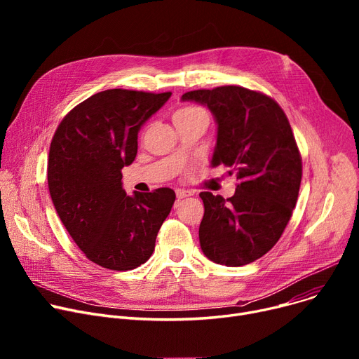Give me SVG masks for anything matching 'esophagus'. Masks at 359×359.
Masks as SVG:
<instances>
[{
	"instance_id": "34e87169",
	"label": "esophagus",
	"mask_w": 359,
	"mask_h": 359,
	"mask_svg": "<svg viewBox=\"0 0 359 359\" xmlns=\"http://www.w3.org/2000/svg\"><path fill=\"white\" fill-rule=\"evenodd\" d=\"M194 194L191 192V191H184V189H177L176 191V196H177V199L180 201V199H184V198H189V196H192Z\"/></svg>"
}]
</instances>
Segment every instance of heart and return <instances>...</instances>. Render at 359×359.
<instances>
[{
    "label": "heart",
    "mask_w": 359,
    "mask_h": 359,
    "mask_svg": "<svg viewBox=\"0 0 359 359\" xmlns=\"http://www.w3.org/2000/svg\"><path fill=\"white\" fill-rule=\"evenodd\" d=\"M175 115L177 116H191V115H205L206 113L201 109V107H196V106H187V107H183L180 110H177Z\"/></svg>",
    "instance_id": "heart-1"
}]
</instances>
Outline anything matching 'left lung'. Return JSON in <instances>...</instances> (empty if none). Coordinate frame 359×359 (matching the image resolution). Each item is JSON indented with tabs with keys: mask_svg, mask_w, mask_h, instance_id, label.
<instances>
[{
	"mask_svg": "<svg viewBox=\"0 0 359 359\" xmlns=\"http://www.w3.org/2000/svg\"><path fill=\"white\" fill-rule=\"evenodd\" d=\"M182 102L211 110L217 123L211 165L230 167L237 179L229 199L199 194L201 249L219 265H248L275 246L298 198L303 165L290 122L275 100L237 86L184 93Z\"/></svg>",
	"mask_w": 359,
	"mask_h": 359,
	"instance_id": "8db88e82",
	"label": "left lung"
}]
</instances>
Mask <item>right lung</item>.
Masks as SVG:
<instances>
[{
  "label": "right lung",
  "instance_id": "right-lung-1",
  "mask_svg": "<svg viewBox=\"0 0 359 359\" xmlns=\"http://www.w3.org/2000/svg\"><path fill=\"white\" fill-rule=\"evenodd\" d=\"M172 93L104 90L75 106L50 142L48 186L56 212L80 250L99 266L145 263L172 211L175 191L126 195L121 170L138 151V132Z\"/></svg>",
  "mask_w": 359,
  "mask_h": 359
}]
</instances>
